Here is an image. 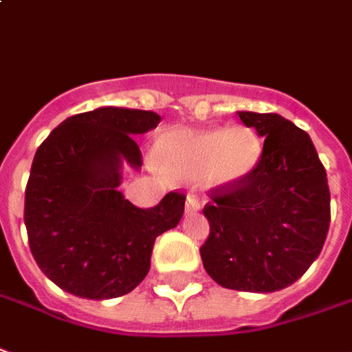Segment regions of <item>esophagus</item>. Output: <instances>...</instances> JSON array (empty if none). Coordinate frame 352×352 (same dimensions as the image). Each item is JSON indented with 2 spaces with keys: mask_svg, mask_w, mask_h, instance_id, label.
I'll return each mask as SVG.
<instances>
[{
  "mask_svg": "<svg viewBox=\"0 0 352 352\" xmlns=\"http://www.w3.org/2000/svg\"><path fill=\"white\" fill-rule=\"evenodd\" d=\"M201 208V201L196 196H186V213H194Z\"/></svg>",
  "mask_w": 352,
  "mask_h": 352,
  "instance_id": "obj_1",
  "label": "esophagus"
}]
</instances>
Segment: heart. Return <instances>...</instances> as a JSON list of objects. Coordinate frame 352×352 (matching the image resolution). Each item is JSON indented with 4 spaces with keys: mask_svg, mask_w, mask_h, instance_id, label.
<instances>
[{
    "mask_svg": "<svg viewBox=\"0 0 352 352\" xmlns=\"http://www.w3.org/2000/svg\"><path fill=\"white\" fill-rule=\"evenodd\" d=\"M263 142L252 127L179 129L158 144L162 168L179 177H204L211 186L242 181L259 164Z\"/></svg>",
    "mask_w": 352,
    "mask_h": 352,
    "instance_id": "heart-1",
    "label": "heart"
}]
</instances>
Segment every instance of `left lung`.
Here are the masks:
<instances>
[{"instance_id":"left-lung-1","label":"left lung","mask_w":352,"mask_h":352,"mask_svg":"<svg viewBox=\"0 0 352 352\" xmlns=\"http://www.w3.org/2000/svg\"><path fill=\"white\" fill-rule=\"evenodd\" d=\"M265 137L242 181L211 190L204 269L219 286L269 294L292 286L320 255L330 227V188L311 137L278 114L238 112Z\"/></svg>"}]
</instances>
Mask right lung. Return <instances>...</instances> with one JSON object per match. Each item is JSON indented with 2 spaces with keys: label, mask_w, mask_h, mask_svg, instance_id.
Wrapping results in <instances>:
<instances>
[{
  "label": "right lung",
  "mask_w": 352,
  "mask_h": 352,
  "mask_svg": "<svg viewBox=\"0 0 352 352\" xmlns=\"http://www.w3.org/2000/svg\"><path fill=\"white\" fill-rule=\"evenodd\" d=\"M160 120L148 110L102 107L70 116L39 144L24 225L38 267L60 289L97 301L129 294L151 270L154 240L179 225L184 194L142 210L118 190L122 164L142 166L133 137Z\"/></svg>",
  "instance_id": "obj_1"
}]
</instances>
